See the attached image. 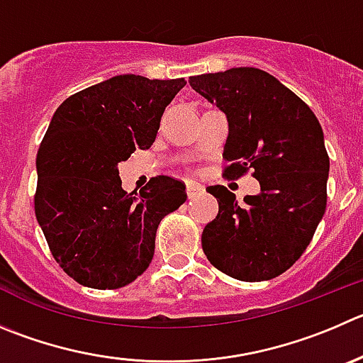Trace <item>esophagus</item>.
I'll return each mask as SVG.
<instances>
[{
    "label": "esophagus",
    "mask_w": 363,
    "mask_h": 363,
    "mask_svg": "<svg viewBox=\"0 0 363 363\" xmlns=\"http://www.w3.org/2000/svg\"><path fill=\"white\" fill-rule=\"evenodd\" d=\"M199 192H203V185L196 184V182H187V196H189V199H192L196 194H199Z\"/></svg>",
    "instance_id": "1"
}]
</instances>
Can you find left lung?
Segmentation results:
<instances>
[{
	"mask_svg": "<svg viewBox=\"0 0 363 363\" xmlns=\"http://www.w3.org/2000/svg\"><path fill=\"white\" fill-rule=\"evenodd\" d=\"M189 84L228 117L224 176L253 171L260 184V194L246 196L244 205L224 185L206 189L219 213L203 230V251L240 281L276 278L305 253L326 210L323 128L301 98L262 69L208 72Z\"/></svg>",
	"mask_w": 363,
	"mask_h": 363,
	"instance_id": "obj_1",
	"label": "left lung"
}]
</instances>
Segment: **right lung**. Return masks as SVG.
Wrapping results in <instances>:
<instances>
[{
    "label": "right lung",
    "mask_w": 363,
    "mask_h": 363,
    "mask_svg": "<svg viewBox=\"0 0 363 363\" xmlns=\"http://www.w3.org/2000/svg\"><path fill=\"white\" fill-rule=\"evenodd\" d=\"M184 78L121 74L69 96L37 151L35 217L51 255L74 281L112 291L153 260L160 220L184 205L185 184L157 176L137 194L117 164L155 143Z\"/></svg>",
    "instance_id": "1"
}]
</instances>
